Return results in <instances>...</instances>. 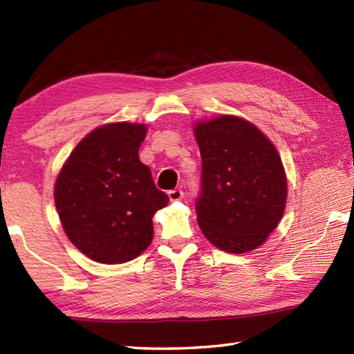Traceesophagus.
I'll list each match as a JSON object with an SVG mask.
<instances>
[{
	"label": "esophagus",
	"instance_id": "34e87169",
	"mask_svg": "<svg viewBox=\"0 0 354 354\" xmlns=\"http://www.w3.org/2000/svg\"><path fill=\"white\" fill-rule=\"evenodd\" d=\"M184 198V192L181 189H175V190H170L169 192V199L171 202H176V201H181Z\"/></svg>",
	"mask_w": 354,
	"mask_h": 354
}]
</instances>
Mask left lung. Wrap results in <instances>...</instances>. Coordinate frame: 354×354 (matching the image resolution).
<instances>
[{"label":"left lung","instance_id":"1","mask_svg":"<svg viewBox=\"0 0 354 354\" xmlns=\"http://www.w3.org/2000/svg\"><path fill=\"white\" fill-rule=\"evenodd\" d=\"M202 158L198 223L209 243L232 254L266 242L281 221L288 179L275 146L245 118L194 124Z\"/></svg>","mask_w":354,"mask_h":354}]
</instances>
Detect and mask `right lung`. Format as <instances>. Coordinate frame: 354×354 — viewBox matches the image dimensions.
I'll return each mask as SVG.
<instances>
[{"label":"right lung","mask_w":354,"mask_h":354,"mask_svg":"<svg viewBox=\"0 0 354 354\" xmlns=\"http://www.w3.org/2000/svg\"><path fill=\"white\" fill-rule=\"evenodd\" d=\"M146 124L109 123L74 147L55 184L65 234L94 261L118 265L152 243V217L169 204L138 158Z\"/></svg>","instance_id":"right-lung-1"}]
</instances>
